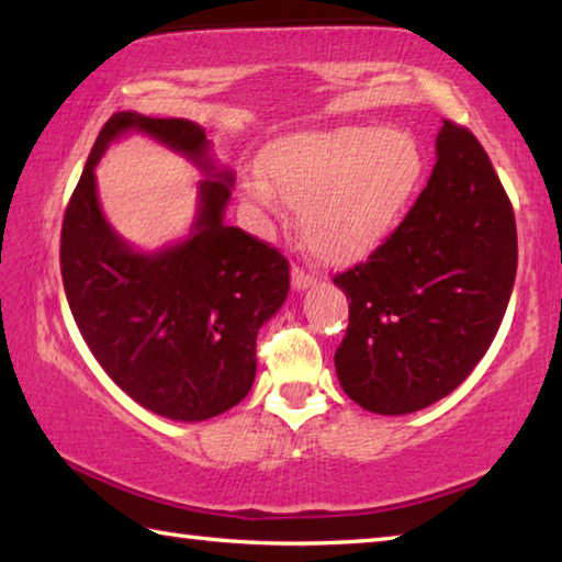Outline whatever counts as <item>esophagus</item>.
Returning a JSON list of instances; mask_svg holds the SVG:
<instances>
[{"label": "esophagus", "instance_id": "obj_1", "mask_svg": "<svg viewBox=\"0 0 562 562\" xmlns=\"http://www.w3.org/2000/svg\"><path fill=\"white\" fill-rule=\"evenodd\" d=\"M312 282H315V274L300 268V265H294V268H292V288L294 290H307Z\"/></svg>", "mask_w": 562, "mask_h": 562}]
</instances>
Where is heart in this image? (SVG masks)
Instances as JSON below:
<instances>
[{
  "mask_svg": "<svg viewBox=\"0 0 562 562\" xmlns=\"http://www.w3.org/2000/svg\"><path fill=\"white\" fill-rule=\"evenodd\" d=\"M265 168L272 183L250 178L245 195L265 211H278L280 193L300 211L312 252L329 262H351L394 231L422 180L424 156L404 131L339 126L278 140L265 156Z\"/></svg>",
  "mask_w": 562,
  "mask_h": 562,
  "instance_id": "obj_1",
  "label": "heart"
}]
</instances>
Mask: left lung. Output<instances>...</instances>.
Here are the masks:
<instances>
[{
    "mask_svg": "<svg viewBox=\"0 0 562 562\" xmlns=\"http://www.w3.org/2000/svg\"><path fill=\"white\" fill-rule=\"evenodd\" d=\"M436 166L402 225L335 274L349 302L339 384L376 414L451 394L486 355L518 268L516 215L473 133L443 119Z\"/></svg>",
    "mask_w": 562,
    "mask_h": 562,
    "instance_id": "left-lung-1",
    "label": "left lung"
}]
</instances>
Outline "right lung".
<instances>
[{"instance_id":"add662e5","label":"right lung","mask_w":562,"mask_h":562,"mask_svg":"<svg viewBox=\"0 0 562 562\" xmlns=\"http://www.w3.org/2000/svg\"><path fill=\"white\" fill-rule=\"evenodd\" d=\"M131 128L211 168L198 123L113 113L64 213V292L91 355L133 402L176 422H203L250 392L258 329L288 297L290 262L223 223L231 173L201 183V213L186 243L133 252L103 217L93 176L106 146Z\"/></svg>"}]
</instances>
